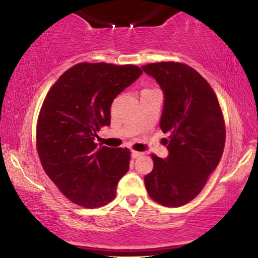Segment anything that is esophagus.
Masks as SVG:
<instances>
[{"label":"esophagus","instance_id":"esophagus-1","mask_svg":"<svg viewBox=\"0 0 258 258\" xmlns=\"http://www.w3.org/2000/svg\"><path fill=\"white\" fill-rule=\"evenodd\" d=\"M141 155H143V153H140V151H136V150H133V151H132V157H133V158L140 157Z\"/></svg>","mask_w":258,"mask_h":258}]
</instances>
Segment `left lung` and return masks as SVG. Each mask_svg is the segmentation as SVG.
Masks as SVG:
<instances>
[{
  "mask_svg": "<svg viewBox=\"0 0 258 258\" xmlns=\"http://www.w3.org/2000/svg\"><path fill=\"white\" fill-rule=\"evenodd\" d=\"M142 69L163 90L160 126L169 134V156L151 155L154 169L144 177L147 191L162 206H184L202 191L223 155L221 105L207 80L185 63H149Z\"/></svg>",
  "mask_w": 258,
  "mask_h": 258,
  "instance_id": "8db88e82",
  "label": "left lung"
}]
</instances>
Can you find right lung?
Segmentation results:
<instances>
[{"instance_id": "1", "label": "right lung", "mask_w": 258, "mask_h": 258, "mask_svg": "<svg viewBox=\"0 0 258 258\" xmlns=\"http://www.w3.org/2000/svg\"><path fill=\"white\" fill-rule=\"evenodd\" d=\"M137 66L77 63L52 84L36 125V148L45 174L73 203L103 207L116 196L129 170L128 148L97 147L95 137L110 125L114 98L139 79Z\"/></svg>"}]
</instances>
